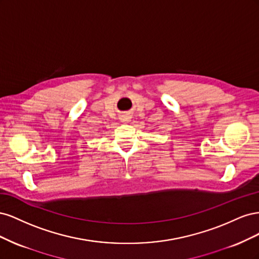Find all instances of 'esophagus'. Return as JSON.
<instances>
[{"label": "esophagus", "mask_w": 259, "mask_h": 259, "mask_svg": "<svg viewBox=\"0 0 259 259\" xmlns=\"http://www.w3.org/2000/svg\"><path fill=\"white\" fill-rule=\"evenodd\" d=\"M125 121H127V120H125Z\"/></svg>", "instance_id": "obj_1"}]
</instances>
